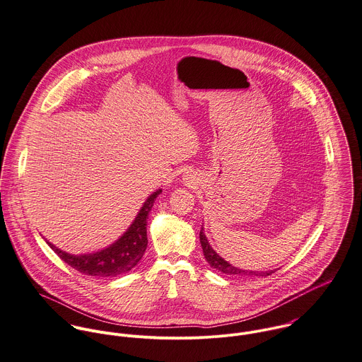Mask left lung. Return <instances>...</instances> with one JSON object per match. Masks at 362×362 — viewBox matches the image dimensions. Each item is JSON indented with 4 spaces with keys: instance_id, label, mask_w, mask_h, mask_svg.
Instances as JSON below:
<instances>
[{
    "instance_id": "8db88e82",
    "label": "left lung",
    "mask_w": 362,
    "mask_h": 362,
    "mask_svg": "<svg viewBox=\"0 0 362 362\" xmlns=\"http://www.w3.org/2000/svg\"><path fill=\"white\" fill-rule=\"evenodd\" d=\"M200 244L203 248V254L206 261L209 262V265L211 268H214L216 271H220L226 275H255V276H268L271 274H274V271H267V272H255V271H245V269H240L233 267L231 264H228L224 258H221L209 244L207 237L203 233V228L200 230Z\"/></svg>"
}]
</instances>
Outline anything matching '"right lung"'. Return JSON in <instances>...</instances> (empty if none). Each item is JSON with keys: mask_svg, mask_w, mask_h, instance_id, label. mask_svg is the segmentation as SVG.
Returning a JSON list of instances; mask_svg holds the SVG:
<instances>
[{"mask_svg": "<svg viewBox=\"0 0 362 362\" xmlns=\"http://www.w3.org/2000/svg\"><path fill=\"white\" fill-rule=\"evenodd\" d=\"M162 193V189L153 192L144 206L141 207L138 216L129 226V228L110 247L84 255H71L59 248H56L49 241L47 245L64 261L67 265L78 271L80 274L97 276V278H112L117 275H122L129 272L144 257L148 237H146V223L148 214L156 200V197Z\"/></svg>", "mask_w": 362, "mask_h": 362, "instance_id": "1", "label": "right lung"}]
</instances>
